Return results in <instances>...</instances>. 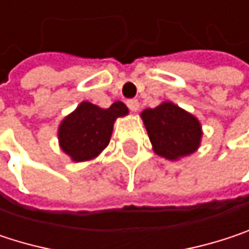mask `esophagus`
Returning <instances> with one entry per match:
<instances>
[{"mask_svg":"<svg viewBox=\"0 0 249 249\" xmlns=\"http://www.w3.org/2000/svg\"><path fill=\"white\" fill-rule=\"evenodd\" d=\"M126 107L129 108V111L137 112L138 108H140V102H138L137 99H128V101H126Z\"/></svg>","mask_w":249,"mask_h":249,"instance_id":"34e87169","label":"esophagus"}]
</instances>
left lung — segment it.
I'll use <instances>...</instances> for the list:
<instances>
[{"instance_id":"8db88e82","label":"left lung","mask_w":249,"mask_h":249,"mask_svg":"<svg viewBox=\"0 0 249 249\" xmlns=\"http://www.w3.org/2000/svg\"><path fill=\"white\" fill-rule=\"evenodd\" d=\"M154 151L176 160L196 151L202 131L199 121L172 102H164L141 114Z\"/></svg>"}]
</instances>
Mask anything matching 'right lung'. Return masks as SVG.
Listing matches in <instances>:
<instances>
[{
    "label": "right lung",
    "instance_id": "1",
    "mask_svg": "<svg viewBox=\"0 0 249 249\" xmlns=\"http://www.w3.org/2000/svg\"><path fill=\"white\" fill-rule=\"evenodd\" d=\"M126 114L128 108L123 102H114L107 109L90 102H82L60 124L59 140L62 150L75 161L96 157L109 144L114 121Z\"/></svg>",
    "mask_w": 249,
    "mask_h": 249
}]
</instances>
